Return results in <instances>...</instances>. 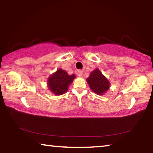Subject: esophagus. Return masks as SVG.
Segmentation results:
<instances>
[{"label": "esophagus", "instance_id": "1", "mask_svg": "<svg viewBox=\"0 0 153 153\" xmlns=\"http://www.w3.org/2000/svg\"><path fill=\"white\" fill-rule=\"evenodd\" d=\"M76 74H77V76L81 77L82 76V74H83V72H82V70H77L76 71Z\"/></svg>", "mask_w": 153, "mask_h": 153}]
</instances>
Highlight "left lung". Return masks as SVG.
<instances>
[{"instance_id":"1","label":"left lung","mask_w":153,"mask_h":153,"mask_svg":"<svg viewBox=\"0 0 153 153\" xmlns=\"http://www.w3.org/2000/svg\"><path fill=\"white\" fill-rule=\"evenodd\" d=\"M87 82L90 89L97 94H102L107 91L110 85L108 79L98 69L91 72L89 77L87 78Z\"/></svg>"}]
</instances>
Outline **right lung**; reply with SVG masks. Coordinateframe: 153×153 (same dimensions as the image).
<instances>
[{"instance_id":"1","label":"right lung","mask_w":153,"mask_h":153,"mask_svg":"<svg viewBox=\"0 0 153 153\" xmlns=\"http://www.w3.org/2000/svg\"><path fill=\"white\" fill-rule=\"evenodd\" d=\"M75 77L74 74L69 76L65 71L59 69L48 78L49 89L56 95L63 94L67 91L68 86Z\"/></svg>"}]
</instances>
